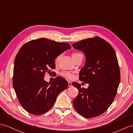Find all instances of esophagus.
Listing matches in <instances>:
<instances>
[{"instance_id": "34e87169", "label": "esophagus", "mask_w": 133, "mask_h": 133, "mask_svg": "<svg viewBox=\"0 0 133 133\" xmlns=\"http://www.w3.org/2000/svg\"><path fill=\"white\" fill-rule=\"evenodd\" d=\"M68 84H69V87H72V84H71V81H68Z\"/></svg>"}]
</instances>
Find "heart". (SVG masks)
Listing matches in <instances>:
<instances>
[{
	"label": "heart",
	"instance_id": "b5f03b06",
	"mask_svg": "<svg viewBox=\"0 0 133 133\" xmlns=\"http://www.w3.org/2000/svg\"><path fill=\"white\" fill-rule=\"evenodd\" d=\"M80 56H83V55L82 54H81L80 53H79V52H74L72 54V57L74 59ZM60 57H61V55H59L55 59L56 63H57ZM61 75H62L64 77L68 78V79H72V78L74 77V74L73 72H69V71H63V72L61 73Z\"/></svg>",
	"mask_w": 133,
	"mask_h": 133
}]
</instances>
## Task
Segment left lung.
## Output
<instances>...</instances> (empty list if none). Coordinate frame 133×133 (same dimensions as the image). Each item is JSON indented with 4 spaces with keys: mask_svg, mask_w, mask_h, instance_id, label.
<instances>
[{
    "mask_svg": "<svg viewBox=\"0 0 133 133\" xmlns=\"http://www.w3.org/2000/svg\"><path fill=\"white\" fill-rule=\"evenodd\" d=\"M82 51L86 61L80 70L79 79L89 84L87 89L78 83L72 85L79 94L73 100L74 108L85 118L102 115L114 101L120 82V72L115 50L110 44L98 36L73 44Z\"/></svg>",
    "mask_w": 133,
    "mask_h": 133,
    "instance_id": "left-lung-1",
    "label": "left lung"
}]
</instances>
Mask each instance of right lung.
I'll return each instance as SVG.
<instances>
[{"label":"right lung","instance_id":"obj_1","mask_svg":"<svg viewBox=\"0 0 133 133\" xmlns=\"http://www.w3.org/2000/svg\"><path fill=\"white\" fill-rule=\"evenodd\" d=\"M71 49L69 44L45 38L25 43L17 54L13 69V86L20 104L29 113L40 115L52 108L68 82L58 76L52 83L44 77L50 69H55V59Z\"/></svg>","mask_w":133,"mask_h":133}]
</instances>
